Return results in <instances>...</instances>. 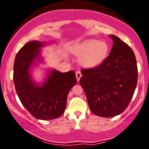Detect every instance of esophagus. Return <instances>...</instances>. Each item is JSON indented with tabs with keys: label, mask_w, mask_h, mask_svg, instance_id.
Masks as SVG:
<instances>
[{
	"label": "esophagus",
	"mask_w": 149,
	"mask_h": 149,
	"mask_svg": "<svg viewBox=\"0 0 149 149\" xmlns=\"http://www.w3.org/2000/svg\"><path fill=\"white\" fill-rule=\"evenodd\" d=\"M81 72H80V71H77L76 72V78H77V79L78 81H79V79H80V78H81Z\"/></svg>",
	"instance_id": "34e87169"
}]
</instances>
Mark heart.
<instances>
[{
  "instance_id": "1",
  "label": "heart",
  "mask_w": 149,
  "mask_h": 149,
  "mask_svg": "<svg viewBox=\"0 0 149 149\" xmlns=\"http://www.w3.org/2000/svg\"><path fill=\"white\" fill-rule=\"evenodd\" d=\"M109 46L104 41L87 39L77 43L71 47V52L78 57L80 65L86 69L98 68L106 61Z\"/></svg>"
}]
</instances>
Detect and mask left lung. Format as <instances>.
I'll use <instances>...</instances> for the list:
<instances>
[{"label":"left lung","mask_w":149,"mask_h":149,"mask_svg":"<svg viewBox=\"0 0 149 149\" xmlns=\"http://www.w3.org/2000/svg\"><path fill=\"white\" fill-rule=\"evenodd\" d=\"M110 37L113 44L106 61L94 69L81 70L79 80L91 111L105 118L118 115L126 109L138 79L132 50L118 36Z\"/></svg>","instance_id":"left-lung-1"}]
</instances>
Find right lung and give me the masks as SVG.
I'll use <instances>...</instances> for the list:
<instances>
[{"mask_svg":"<svg viewBox=\"0 0 149 149\" xmlns=\"http://www.w3.org/2000/svg\"><path fill=\"white\" fill-rule=\"evenodd\" d=\"M49 43L31 41L17 53L15 59L13 81L16 92L24 107L36 119L53 120L65 112L67 97L77 83L72 70L61 72L48 70L44 81L37 84L33 79L31 69L42 63L41 48Z\"/></svg>","mask_w":149,"mask_h":149,"instance_id":"add662e5","label":"right lung"}]
</instances>
